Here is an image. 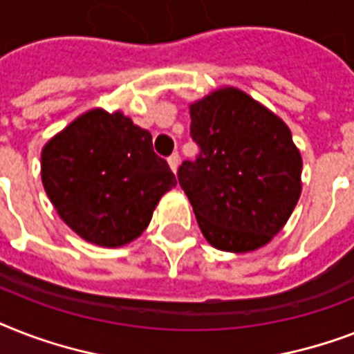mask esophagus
I'll use <instances>...</instances> for the list:
<instances>
[{
	"label": "esophagus",
	"mask_w": 354,
	"mask_h": 354,
	"mask_svg": "<svg viewBox=\"0 0 354 354\" xmlns=\"http://www.w3.org/2000/svg\"><path fill=\"white\" fill-rule=\"evenodd\" d=\"M169 165H171V169L174 172L178 171V163H180V154H178V152H172L171 156H169Z\"/></svg>",
	"instance_id": "34e87169"
}]
</instances>
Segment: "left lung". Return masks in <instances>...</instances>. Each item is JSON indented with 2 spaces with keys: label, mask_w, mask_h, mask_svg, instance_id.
Listing matches in <instances>:
<instances>
[{
  "label": "left lung",
  "mask_w": 354,
  "mask_h": 354,
  "mask_svg": "<svg viewBox=\"0 0 354 354\" xmlns=\"http://www.w3.org/2000/svg\"><path fill=\"white\" fill-rule=\"evenodd\" d=\"M200 147L178 183L211 246L252 252L277 235L301 193V156L277 115L244 91L224 88L191 104Z\"/></svg>",
  "instance_id": "8db88e82"
}]
</instances>
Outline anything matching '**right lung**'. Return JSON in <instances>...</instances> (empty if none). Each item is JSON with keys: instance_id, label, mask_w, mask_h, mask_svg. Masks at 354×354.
<instances>
[{"instance_id": "add662e5", "label": "right lung", "mask_w": 354, "mask_h": 354, "mask_svg": "<svg viewBox=\"0 0 354 354\" xmlns=\"http://www.w3.org/2000/svg\"><path fill=\"white\" fill-rule=\"evenodd\" d=\"M41 182L77 235L118 248L145 232L176 176L152 149L149 130L119 112L91 110L44 147Z\"/></svg>"}]
</instances>
